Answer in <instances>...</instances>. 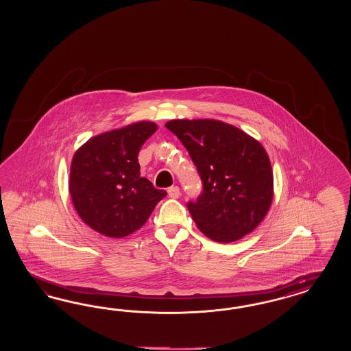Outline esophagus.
I'll list each match as a JSON object with an SVG mask.
<instances>
[{
  "mask_svg": "<svg viewBox=\"0 0 351 351\" xmlns=\"http://www.w3.org/2000/svg\"><path fill=\"white\" fill-rule=\"evenodd\" d=\"M169 195H170V198H173V199H176V198H179L180 197V189H179V186H171L169 188Z\"/></svg>",
  "mask_w": 351,
  "mask_h": 351,
  "instance_id": "1",
  "label": "esophagus"
}]
</instances>
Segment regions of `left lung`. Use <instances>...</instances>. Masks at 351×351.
Instances as JSON below:
<instances>
[{"mask_svg":"<svg viewBox=\"0 0 351 351\" xmlns=\"http://www.w3.org/2000/svg\"><path fill=\"white\" fill-rule=\"evenodd\" d=\"M197 166L202 194L188 208L197 228L215 242L232 243L254 232L274 195L269 156L258 140L217 119H171Z\"/></svg>","mask_w":351,"mask_h":351,"instance_id":"left-lung-1","label":"left lung"}]
</instances>
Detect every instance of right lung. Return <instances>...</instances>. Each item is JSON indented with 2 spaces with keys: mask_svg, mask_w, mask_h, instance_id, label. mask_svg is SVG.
Segmentation results:
<instances>
[{
  "mask_svg": "<svg viewBox=\"0 0 351 351\" xmlns=\"http://www.w3.org/2000/svg\"><path fill=\"white\" fill-rule=\"evenodd\" d=\"M150 121L106 131L75 150L69 194L82 221L109 238L136 232L166 191L140 176L138 150L157 130Z\"/></svg>",
  "mask_w": 351,
  "mask_h": 351,
  "instance_id": "add662e5",
  "label": "right lung"
}]
</instances>
